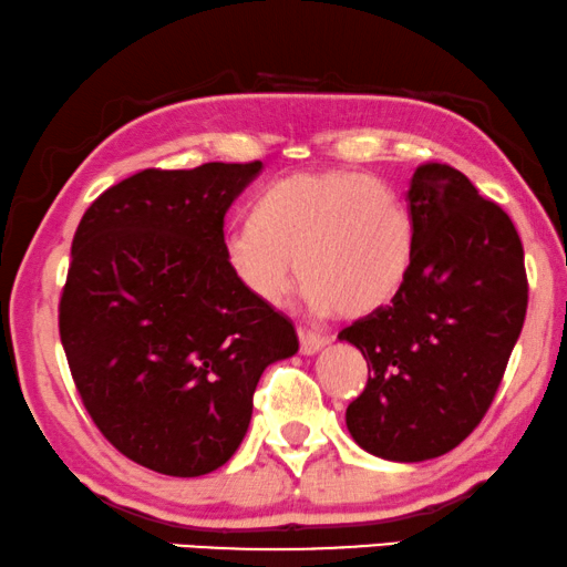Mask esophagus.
Instances as JSON below:
<instances>
[{
	"label": "esophagus",
	"instance_id": "34e87169",
	"mask_svg": "<svg viewBox=\"0 0 567 567\" xmlns=\"http://www.w3.org/2000/svg\"><path fill=\"white\" fill-rule=\"evenodd\" d=\"M298 336H300V353H306V357L320 351L328 341H331L328 336H320V333H312V331H300Z\"/></svg>",
	"mask_w": 567,
	"mask_h": 567
}]
</instances>
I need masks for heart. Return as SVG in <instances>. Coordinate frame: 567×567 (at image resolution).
Here are the masks:
<instances>
[{
	"instance_id": "1",
	"label": "heart",
	"mask_w": 567,
	"mask_h": 567,
	"mask_svg": "<svg viewBox=\"0 0 567 567\" xmlns=\"http://www.w3.org/2000/svg\"><path fill=\"white\" fill-rule=\"evenodd\" d=\"M417 231L390 185L364 173L287 175L249 208L247 229L226 239V267L265 306L292 290V261L312 310L361 318L402 292Z\"/></svg>"
}]
</instances>
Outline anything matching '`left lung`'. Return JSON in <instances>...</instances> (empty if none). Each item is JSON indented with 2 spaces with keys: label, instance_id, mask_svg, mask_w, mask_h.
Returning <instances> with one entry per match:
<instances>
[{
  "label": "left lung",
  "instance_id": "8db88e82",
  "mask_svg": "<svg viewBox=\"0 0 567 567\" xmlns=\"http://www.w3.org/2000/svg\"><path fill=\"white\" fill-rule=\"evenodd\" d=\"M408 208L417 249L392 306L338 338L369 364L346 427L386 461L437 458L466 441L499 390L525 326V249L512 218L451 165L412 175Z\"/></svg>",
  "mask_w": 567,
  "mask_h": 567
}]
</instances>
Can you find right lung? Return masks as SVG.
Masks as SVG:
<instances>
[{"mask_svg":"<svg viewBox=\"0 0 567 567\" xmlns=\"http://www.w3.org/2000/svg\"><path fill=\"white\" fill-rule=\"evenodd\" d=\"M261 163L142 171L91 203L73 236L61 341L83 408L126 458L203 476L236 453L290 318L226 267L224 216Z\"/></svg>","mask_w":567,"mask_h":567,"instance_id":"right-lung-1","label":"right lung"}]
</instances>
